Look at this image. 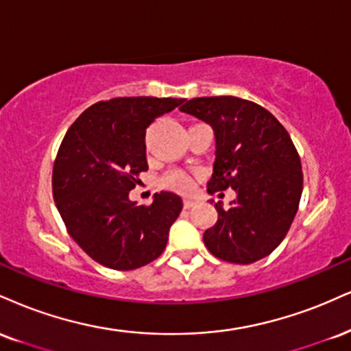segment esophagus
<instances>
[{"label":"esophagus","instance_id":"1","mask_svg":"<svg viewBox=\"0 0 351 351\" xmlns=\"http://www.w3.org/2000/svg\"><path fill=\"white\" fill-rule=\"evenodd\" d=\"M183 204H184V208H186V209L193 208V206H194V199H191V197H184Z\"/></svg>","mask_w":351,"mask_h":351}]
</instances>
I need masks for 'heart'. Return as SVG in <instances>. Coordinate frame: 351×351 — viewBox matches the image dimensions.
I'll use <instances>...</instances> for the list:
<instances>
[{"mask_svg": "<svg viewBox=\"0 0 351 351\" xmlns=\"http://www.w3.org/2000/svg\"><path fill=\"white\" fill-rule=\"evenodd\" d=\"M167 184L178 188V189H181V191H188V189H191V186H193L189 176L184 175V173H181V171L171 173V175L167 178Z\"/></svg>", "mask_w": 351, "mask_h": 351, "instance_id": "b5f03b06", "label": "heart"}]
</instances>
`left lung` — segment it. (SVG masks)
I'll list each match as a JSON object with an SVG mask.
<instances>
[{
    "mask_svg": "<svg viewBox=\"0 0 351 351\" xmlns=\"http://www.w3.org/2000/svg\"><path fill=\"white\" fill-rule=\"evenodd\" d=\"M180 111L213 128L208 193L235 191L229 208L214 204L217 222L202 235L206 247L230 263L265 258L288 234L302 194L301 160L289 134L267 109L235 96L184 99Z\"/></svg>",
    "mask_w": 351,
    "mask_h": 351,
    "instance_id": "obj_1",
    "label": "left lung"
}]
</instances>
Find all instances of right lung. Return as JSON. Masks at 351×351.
Here are the masks:
<instances>
[{
    "mask_svg": "<svg viewBox=\"0 0 351 351\" xmlns=\"http://www.w3.org/2000/svg\"><path fill=\"white\" fill-rule=\"evenodd\" d=\"M181 103L152 96L99 101L63 137L53 163L55 204L75 242L103 267L141 268L167 247L181 197L157 193L145 208L129 193L149 170L145 129Z\"/></svg>",
    "mask_w": 351,
    "mask_h": 351,
    "instance_id": "right-lung-1",
    "label": "right lung"
}]
</instances>
